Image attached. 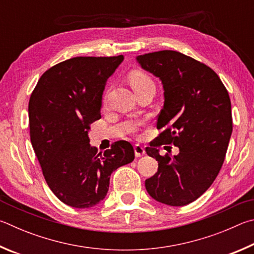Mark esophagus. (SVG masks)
I'll return each instance as SVG.
<instances>
[{"mask_svg": "<svg viewBox=\"0 0 254 254\" xmlns=\"http://www.w3.org/2000/svg\"><path fill=\"white\" fill-rule=\"evenodd\" d=\"M134 150H135V156L136 157H141L145 154V148L140 145H135Z\"/></svg>", "mask_w": 254, "mask_h": 254, "instance_id": "34e87169", "label": "esophagus"}]
</instances>
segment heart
<instances>
[{
	"instance_id": "heart-1",
	"label": "heart",
	"mask_w": 254,
	"mask_h": 254,
	"mask_svg": "<svg viewBox=\"0 0 254 254\" xmlns=\"http://www.w3.org/2000/svg\"><path fill=\"white\" fill-rule=\"evenodd\" d=\"M128 81H129L132 89H137L141 86H144V84L150 83L152 82V80H150L148 75L145 72H143V71L136 70V71H132V72L128 75Z\"/></svg>"
}]
</instances>
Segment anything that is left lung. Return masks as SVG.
I'll use <instances>...</instances> for the list:
<instances>
[{
  "mask_svg": "<svg viewBox=\"0 0 254 254\" xmlns=\"http://www.w3.org/2000/svg\"><path fill=\"white\" fill-rule=\"evenodd\" d=\"M136 60L164 89L157 119L164 131L146 147L158 171L145 181L146 190L159 203L184 206L210 188L223 165L232 134L229 93L210 66L181 52L163 50ZM164 143L176 145L180 153L161 157L157 147Z\"/></svg>",
  "mask_w": 254,
  "mask_h": 254,
  "instance_id": "obj_1",
  "label": "left lung"
}]
</instances>
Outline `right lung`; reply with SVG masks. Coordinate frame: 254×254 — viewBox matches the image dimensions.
<instances>
[{"label":"right lung","instance_id":"add662e5","mask_svg":"<svg viewBox=\"0 0 254 254\" xmlns=\"http://www.w3.org/2000/svg\"><path fill=\"white\" fill-rule=\"evenodd\" d=\"M124 61L117 57H77L47 70L29 101L30 137L43 176L61 202L75 208L99 204L110 175L135 158L126 140L102 154L89 144L90 124L100 119L107 80Z\"/></svg>","mask_w":254,"mask_h":254}]
</instances>
